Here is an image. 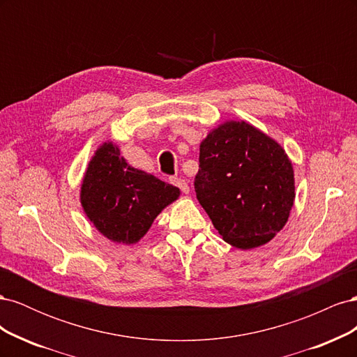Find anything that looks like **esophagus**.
I'll use <instances>...</instances> for the list:
<instances>
[{
	"label": "esophagus",
	"instance_id": "obj_1",
	"mask_svg": "<svg viewBox=\"0 0 357 357\" xmlns=\"http://www.w3.org/2000/svg\"><path fill=\"white\" fill-rule=\"evenodd\" d=\"M171 183H172V185H174V186H177L183 193H189V185H188L186 180L178 178V177H172V178H171Z\"/></svg>",
	"mask_w": 357,
	"mask_h": 357
}]
</instances>
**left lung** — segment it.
<instances>
[{"instance_id":"obj_1","label":"left lung","mask_w":357,"mask_h":357,"mask_svg":"<svg viewBox=\"0 0 357 357\" xmlns=\"http://www.w3.org/2000/svg\"><path fill=\"white\" fill-rule=\"evenodd\" d=\"M195 192L222 238L236 248L271 241L295 201L283 147L244 121L214 128L199 146Z\"/></svg>"}]
</instances>
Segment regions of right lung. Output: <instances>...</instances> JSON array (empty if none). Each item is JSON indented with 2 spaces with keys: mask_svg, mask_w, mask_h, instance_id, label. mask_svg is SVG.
Wrapping results in <instances>:
<instances>
[{
  "mask_svg": "<svg viewBox=\"0 0 357 357\" xmlns=\"http://www.w3.org/2000/svg\"><path fill=\"white\" fill-rule=\"evenodd\" d=\"M178 197V188L129 165L112 142L95 152L80 190L82 207L95 228L123 244L142 240L158 214Z\"/></svg>",
  "mask_w": 357,
  "mask_h": 357,
  "instance_id": "obj_1",
  "label": "right lung"
}]
</instances>
